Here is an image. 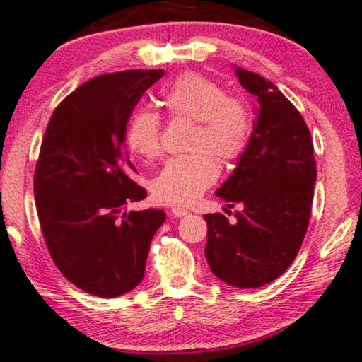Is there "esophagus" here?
<instances>
[{
  "instance_id": "34e87169",
  "label": "esophagus",
  "mask_w": 362,
  "mask_h": 362,
  "mask_svg": "<svg viewBox=\"0 0 362 362\" xmlns=\"http://www.w3.org/2000/svg\"><path fill=\"white\" fill-rule=\"evenodd\" d=\"M171 214H173L174 216H180V218H181V216H186V215H188V214H189V211H188V208L174 206V208H173V210H171Z\"/></svg>"
}]
</instances>
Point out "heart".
I'll return each mask as SVG.
<instances>
[{
	"label": "heart",
	"mask_w": 362,
	"mask_h": 362,
	"mask_svg": "<svg viewBox=\"0 0 362 362\" xmlns=\"http://www.w3.org/2000/svg\"><path fill=\"white\" fill-rule=\"evenodd\" d=\"M163 105L173 118L194 122L188 142L193 152L165 160L151 189L160 203L191 205L218 177L211 152L222 160L244 154L252 137V118L244 101L228 96L216 81L194 72L180 76L164 89ZM160 130L163 123L154 110H135L127 123V146L142 159H154L160 152Z\"/></svg>",
	"instance_id": "obj_1"
}]
</instances>
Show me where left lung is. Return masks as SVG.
<instances>
[{
	"label": "left lung",
	"instance_id": "left-lung-1",
	"mask_svg": "<svg viewBox=\"0 0 362 362\" xmlns=\"http://www.w3.org/2000/svg\"><path fill=\"white\" fill-rule=\"evenodd\" d=\"M235 74L259 106L249 146L216 197L242 210L233 225L222 214L205 215V256L223 283L259 288L279 278L298 254L317 168L308 127L291 101L256 72L235 66Z\"/></svg>",
	"mask_w": 362,
	"mask_h": 362
}]
</instances>
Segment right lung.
<instances>
[{
	"label": "right lung",
	"instance_id": "add662e5",
	"mask_svg": "<svg viewBox=\"0 0 362 362\" xmlns=\"http://www.w3.org/2000/svg\"><path fill=\"white\" fill-rule=\"evenodd\" d=\"M163 69L98 76L72 91L47 125L35 168L37 214L50 257L79 290L101 298L142 281L163 210L122 214L147 191L132 180L127 123Z\"/></svg>",
	"mask_w": 362,
	"mask_h": 362
}]
</instances>
